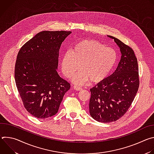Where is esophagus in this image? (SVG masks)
I'll return each instance as SVG.
<instances>
[{
    "instance_id": "obj_1",
    "label": "esophagus",
    "mask_w": 154,
    "mask_h": 154,
    "mask_svg": "<svg viewBox=\"0 0 154 154\" xmlns=\"http://www.w3.org/2000/svg\"><path fill=\"white\" fill-rule=\"evenodd\" d=\"M74 89L76 91H81L82 90V88H81L79 87V86H74Z\"/></svg>"
}]
</instances>
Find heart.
Masks as SVG:
<instances>
[{"label":"heart","instance_id":"b5f03b06","mask_svg":"<svg viewBox=\"0 0 154 154\" xmlns=\"http://www.w3.org/2000/svg\"><path fill=\"white\" fill-rule=\"evenodd\" d=\"M117 54L112 48L94 39H82L75 42L66 52L61 60L63 74L71 77L79 68L81 69L71 79L77 85H83L88 80L92 83L103 81L113 69Z\"/></svg>","mask_w":154,"mask_h":154}]
</instances>
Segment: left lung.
I'll return each instance as SVG.
<instances>
[{"label":"left lung","mask_w":154,"mask_h":154,"mask_svg":"<svg viewBox=\"0 0 154 154\" xmlns=\"http://www.w3.org/2000/svg\"><path fill=\"white\" fill-rule=\"evenodd\" d=\"M121 58L116 71L90 90L89 109L91 116L100 122L116 121L128 110L137 93L140 81L137 57L132 49L118 38Z\"/></svg>","instance_id":"1"}]
</instances>
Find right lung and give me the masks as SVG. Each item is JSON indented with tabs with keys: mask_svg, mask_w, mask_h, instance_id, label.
Here are the masks:
<instances>
[{
	"mask_svg": "<svg viewBox=\"0 0 154 154\" xmlns=\"http://www.w3.org/2000/svg\"><path fill=\"white\" fill-rule=\"evenodd\" d=\"M66 31H42L19 50L15 64L17 89L29 113L39 119L55 115L70 84L60 77L59 50Z\"/></svg>",
	"mask_w": 154,
	"mask_h": 154,
	"instance_id": "add662e5",
	"label": "right lung"
}]
</instances>
